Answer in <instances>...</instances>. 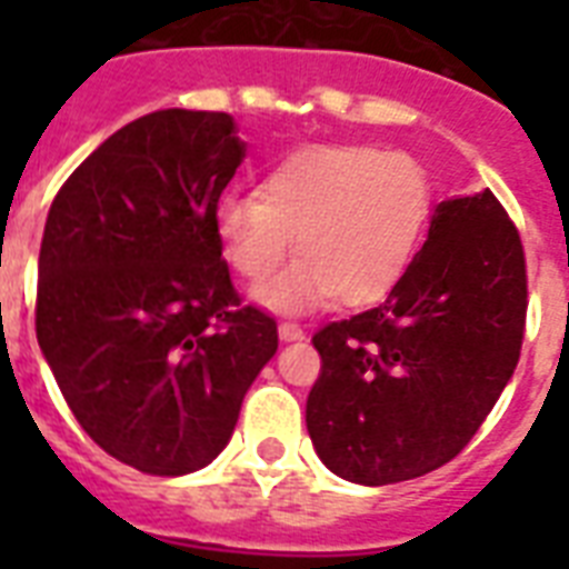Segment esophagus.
I'll return each instance as SVG.
<instances>
[{"label":"esophagus","instance_id":"obj_1","mask_svg":"<svg viewBox=\"0 0 569 569\" xmlns=\"http://www.w3.org/2000/svg\"><path fill=\"white\" fill-rule=\"evenodd\" d=\"M277 333H280L283 342H298V339H303V328L301 325H295V321H280V325H277Z\"/></svg>","mask_w":569,"mask_h":569}]
</instances>
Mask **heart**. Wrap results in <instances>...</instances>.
I'll return each mask as SVG.
<instances>
[{
  "label": "heart",
  "mask_w": 569,
  "mask_h": 569,
  "mask_svg": "<svg viewBox=\"0 0 569 569\" xmlns=\"http://www.w3.org/2000/svg\"><path fill=\"white\" fill-rule=\"evenodd\" d=\"M431 203V177L410 153L307 147L266 173L259 197H221L212 227L223 259L250 283L274 274L295 239L301 262L253 292L268 310L310 312L333 298L369 307L407 274Z\"/></svg>",
  "instance_id": "b5f03b06"
}]
</instances>
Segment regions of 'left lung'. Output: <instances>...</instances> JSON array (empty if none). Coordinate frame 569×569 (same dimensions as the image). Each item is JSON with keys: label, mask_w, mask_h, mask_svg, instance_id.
I'll return each mask as SVG.
<instances>
[{"label": "left lung", "mask_w": 569, "mask_h": 569, "mask_svg": "<svg viewBox=\"0 0 569 569\" xmlns=\"http://www.w3.org/2000/svg\"><path fill=\"white\" fill-rule=\"evenodd\" d=\"M526 295L520 232L493 191L442 200L387 301L312 337L307 431L321 463L366 487L449 463L517 369Z\"/></svg>", "instance_id": "obj_1"}]
</instances>
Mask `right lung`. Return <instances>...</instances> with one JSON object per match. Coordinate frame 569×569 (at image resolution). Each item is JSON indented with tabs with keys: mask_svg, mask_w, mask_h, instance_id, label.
I'll return each mask as SVG.
<instances>
[{
	"mask_svg": "<svg viewBox=\"0 0 569 569\" xmlns=\"http://www.w3.org/2000/svg\"><path fill=\"white\" fill-rule=\"evenodd\" d=\"M241 159L230 114L153 111L106 138L49 206L40 351L84 433L138 472L212 463L277 351L274 319L241 307L214 239Z\"/></svg>",
	"mask_w": 569,
	"mask_h": 569,
	"instance_id": "right-lung-1",
	"label": "right lung"
}]
</instances>
